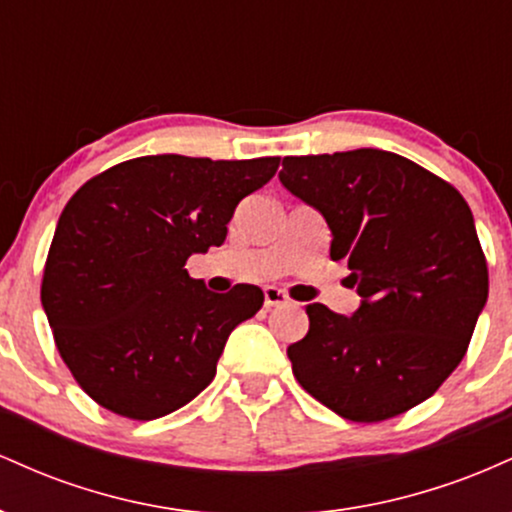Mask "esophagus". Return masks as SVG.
<instances>
[{"mask_svg": "<svg viewBox=\"0 0 512 512\" xmlns=\"http://www.w3.org/2000/svg\"><path fill=\"white\" fill-rule=\"evenodd\" d=\"M289 303L291 298L281 289H276V286H267V289H264V305H267V308H276V305H289Z\"/></svg>", "mask_w": 512, "mask_h": 512, "instance_id": "obj_1", "label": "esophagus"}]
</instances>
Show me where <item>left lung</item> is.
Wrapping results in <instances>:
<instances>
[{"label":"left lung","instance_id":"left-lung-1","mask_svg":"<svg viewBox=\"0 0 512 512\" xmlns=\"http://www.w3.org/2000/svg\"><path fill=\"white\" fill-rule=\"evenodd\" d=\"M281 185L325 216L330 257L349 262L361 305L351 317L305 308L291 344L308 395L358 424L428 399L467 354L489 298L474 216L450 182L380 149L286 156Z\"/></svg>","mask_w":512,"mask_h":512}]
</instances>
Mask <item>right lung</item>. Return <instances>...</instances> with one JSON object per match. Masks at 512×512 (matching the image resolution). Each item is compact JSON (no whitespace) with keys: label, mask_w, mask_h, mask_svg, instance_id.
I'll use <instances>...</instances> for the list:
<instances>
[{"label":"right lung","mask_w":512,"mask_h":512,"mask_svg":"<svg viewBox=\"0 0 512 512\" xmlns=\"http://www.w3.org/2000/svg\"><path fill=\"white\" fill-rule=\"evenodd\" d=\"M279 161L142 156L69 199L40 301L62 361L93 402L151 421L214 380L228 334L262 308L264 293L248 284L211 293L185 262L219 248L240 199L267 185Z\"/></svg>","instance_id":"add662e5"}]
</instances>
